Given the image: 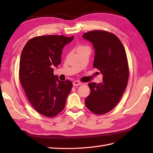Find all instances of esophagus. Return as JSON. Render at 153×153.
I'll return each instance as SVG.
<instances>
[{
	"label": "esophagus",
	"instance_id": "esophagus-1",
	"mask_svg": "<svg viewBox=\"0 0 153 153\" xmlns=\"http://www.w3.org/2000/svg\"><path fill=\"white\" fill-rule=\"evenodd\" d=\"M82 83H81L80 82H79V81H74V82H73V85L74 86H78V85H82Z\"/></svg>",
	"mask_w": 153,
	"mask_h": 153
}]
</instances>
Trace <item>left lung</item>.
I'll return each mask as SVG.
<instances>
[{"label": "left lung", "instance_id": "1", "mask_svg": "<svg viewBox=\"0 0 153 153\" xmlns=\"http://www.w3.org/2000/svg\"><path fill=\"white\" fill-rule=\"evenodd\" d=\"M95 51L93 67L102 74L100 83H89L87 108L96 114H104L116 106L122 97L129 79V66L124 47L112 33L94 30L83 33Z\"/></svg>", "mask_w": 153, "mask_h": 153}]
</instances>
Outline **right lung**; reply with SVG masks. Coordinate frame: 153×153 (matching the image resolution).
I'll use <instances>...</instances> for the list:
<instances>
[{"mask_svg": "<svg viewBox=\"0 0 153 153\" xmlns=\"http://www.w3.org/2000/svg\"><path fill=\"white\" fill-rule=\"evenodd\" d=\"M64 35H43L31 39L23 48L19 76L22 86L35 110L47 117H54L64 108L72 88L70 80L60 81L53 67L61 63L65 45L73 40Z\"/></svg>", "mask_w": 153, "mask_h": 153, "instance_id": "right-lung-1", "label": "right lung"}]
</instances>
